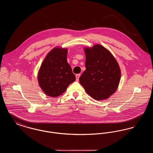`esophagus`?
Here are the masks:
<instances>
[{
  "label": "esophagus",
  "instance_id": "1",
  "mask_svg": "<svg viewBox=\"0 0 153 153\" xmlns=\"http://www.w3.org/2000/svg\"><path fill=\"white\" fill-rule=\"evenodd\" d=\"M80 77V74H77L76 75V80H77V81H78V80H79Z\"/></svg>",
  "mask_w": 153,
  "mask_h": 153
}]
</instances>
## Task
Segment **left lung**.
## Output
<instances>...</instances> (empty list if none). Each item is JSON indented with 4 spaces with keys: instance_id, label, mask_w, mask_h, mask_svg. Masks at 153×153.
Returning <instances> with one entry per match:
<instances>
[{
    "instance_id": "obj_1",
    "label": "left lung",
    "mask_w": 153,
    "mask_h": 153,
    "mask_svg": "<svg viewBox=\"0 0 153 153\" xmlns=\"http://www.w3.org/2000/svg\"><path fill=\"white\" fill-rule=\"evenodd\" d=\"M85 71L79 78L88 95L97 100L108 98L117 90L120 69L115 58L100 45L84 49Z\"/></svg>"
}]
</instances>
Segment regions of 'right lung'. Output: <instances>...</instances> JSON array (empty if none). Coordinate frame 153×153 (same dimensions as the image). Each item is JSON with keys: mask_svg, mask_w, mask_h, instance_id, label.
<instances>
[{"mask_svg": "<svg viewBox=\"0 0 153 153\" xmlns=\"http://www.w3.org/2000/svg\"><path fill=\"white\" fill-rule=\"evenodd\" d=\"M67 49L56 48L45 58L38 72L40 87L51 97L64 93L67 87L76 80L71 67L67 62Z\"/></svg>", "mask_w": 153, "mask_h": 153, "instance_id": "obj_1", "label": "right lung"}]
</instances>
